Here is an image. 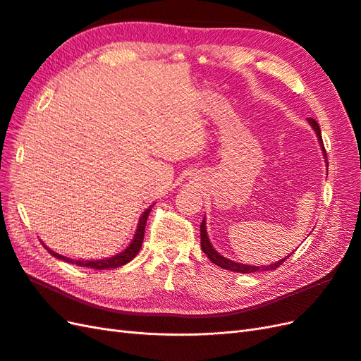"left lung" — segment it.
Instances as JSON below:
<instances>
[{
    "mask_svg": "<svg viewBox=\"0 0 361 361\" xmlns=\"http://www.w3.org/2000/svg\"><path fill=\"white\" fill-rule=\"evenodd\" d=\"M309 120V123L313 126V129L316 130V134H318V138H319V143H321V146H322V149H324V155L326 157V154H325V147H324V143H322V135H321V128H319V125H318V122H316L314 118H312V117H309L307 118ZM200 245H202V250H203V253L209 257V260L212 262V264H215V265H218L220 268H224V269H227V271H233V272H245V274H248V272H257V271H272V269H276V268H279L283 262H285L289 256H286L285 259H281V260H279V262H276V264H272V265H267V267H251V265H244V264H236V262H233V260H228V259H226V257H223L221 255H218L216 251L214 250V247L211 245V243H209V238H207V233H206V227H204V220L202 221V224H200Z\"/></svg>",
    "mask_w": 361,
    "mask_h": 361,
    "instance_id": "8db88e82",
    "label": "left lung"
}]
</instances>
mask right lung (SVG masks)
Here are the masks:
<instances>
[{"label":"right lung","mask_w":361,"mask_h":361,"mask_svg":"<svg viewBox=\"0 0 361 361\" xmlns=\"http://www.w3.org/2000/svg\"><path fill=\"white\" fill-rule=\"evenodd\" d=\"M149 212L150 209H147L143 215H141L140 218V224H138V228H137V233L134 236V241L130 243V245L123 251V253H120L114 257H110V259H104V260H72L69 257H64V256H60L57 253H54L52 250H49L48 247H45L49 253L57 257V259H61L64 262H69V264H75L78 267H87V268H93V269H106V268H118L122 267L125 264H128L129 260H133L137 253L141 248V244H143V238H145V228H146V221H147V216H149Z\"/></svg>","instance_id":"add662e5"}]
</instances>
